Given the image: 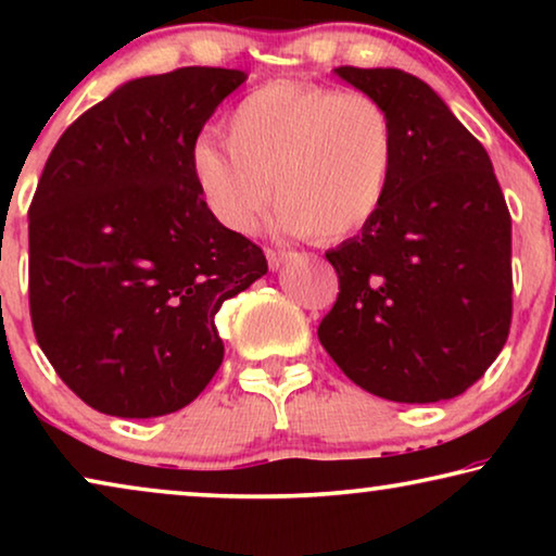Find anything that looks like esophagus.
<instances>
[{
	"instance_id": "34e87169",
	"label": "esophagus",
	"mask_w": 556,
	"mask_h": 556,
	"mask_svg": "<svg viewBox=\"0 0 556 556\" xmlns=\"http://www.w3.org/2000/svg\"><path fill=\"white\" fill-rule=\"evenodd\" d=\"M265 255H268V265L273 270L283 268V265L288 263V257H291V253H286V250H265Z\"/></svg>"
}]
</instances>
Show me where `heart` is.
Instances as JSON below:
<instances>
[{
    "instance_id": "heart-1",
    "label": "heart",
    "mask_w": 556,
    "mask_h": 556,
    "mask_svg": "<svg viewBox=\"0 0 556 556\" xmlns=\"http://www.w3.org/2000/svg\"><path fill=\"white\" fill-rule=\"evenodd\" d=\"M227 141H197L194 177L219 223L250 232L273 200L278 225L337 242L375 223L390 197L397 131L367 93L276 80L227 118Z\"/></svg>"
}]
</instances>
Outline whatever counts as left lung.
Instances as JSON below:
<instances>
[{"instance_id":"8db88e82","label":"left lung","mask_w":556,"mask_h":556,"mask_svg":"<svg viewBox=\"0 0 556 556\" xmlns=\"http://www.w3.org/2000/svg\"><path fill=\"white\" fill-rule=\"evenodd\" d=\"M333 73L390 111L397 164L375 223L326 253L339 295L318 341L377 397H458L511 326V215L493 164L425 80L397 67Z\"/></svg>"}]
</instances>
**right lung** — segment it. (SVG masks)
I'll use <instances>...</instances> for the list:
<instances>
[{"label": "right lung", "instance_id": "obj_1", "mask_svg": "<svg viewBox=\"0 0 556 556\" xmlns=\"http://www.w3.org/2000/svg\"><path fill=\"white\" fill-rule=\"evenodd\" d=\"M248 80L179 67L118 86L65 128L29 204V316L58 377L98 413L187 407L225 356L215 314L268 273L194 177L202 126Z\"/></svg>", "mask_w": 556, "mask_h": 556}]
</instances>
